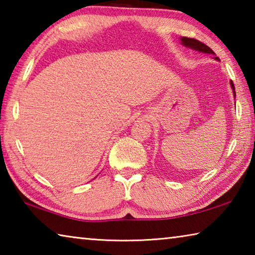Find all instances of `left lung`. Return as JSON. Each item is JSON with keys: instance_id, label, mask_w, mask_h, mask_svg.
<instances>
[{"instance_id": "obj_1", "label": "left lung", "mask_w": 255, "mask_h": 255, "mask_svg": "<svg viewBox=\"0 0 255 255\" xmlns=\"http://www.w3.org/2000/svg\"><path fill=\"white\" fill-rule=\"evenodd\" d=\"M181 41H182V45L185 46V47H189V48L191 49H195V50H198L200 51V53H205V54H215L213 50H211L208 46L202 44L201 41L197 40V39H193V38H187V37H182L181 38ZM215 59L219 60L218 57H215ZM231 86L233 89V93H234V97H235V86H234V83L231 81Z\"/></svg>"}]
</instances>
